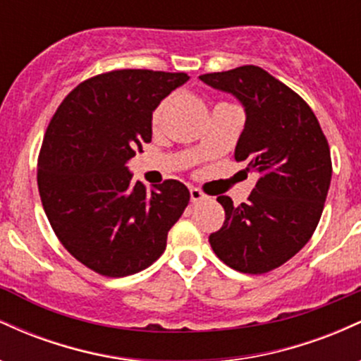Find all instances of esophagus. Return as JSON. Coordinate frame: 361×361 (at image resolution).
Segmentation results:
<instances>
[{
  "mask_svg": "<svg viewBox=\"0 0 361 361\" xmlns=\"http://www.w3.org/2000/svg\"><path fill=\"white\" fill-rule=\"evenodd\" d=\"M205 198V195L202 193V190H198V188H190V200L193 202V204H197V202H202Z\"/></svg>",
  "mask_w": 361,
  "mask_h": 361,
  "instance_id": "34e87169",
  "label": "esophagus"
}]
</instances>
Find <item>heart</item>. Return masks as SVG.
Masks as SVG:
<instances>
[{
	"mask_svg": "<svg viewBox=\"0 0 361 361\" xmlns=\"http://www.w3.org/2000/svg\"><path fill=\"white\" fill-rule=\"evenodd\" d=\"M161 114H163V106H159V109H157L156 111H154V123H159V120H161Z\"/></svg>",
	"mask_w": 361,
	"mask_h": 361,
	"instance_id": "b5f03b06",
	"label": "heart"
}]
</instances>
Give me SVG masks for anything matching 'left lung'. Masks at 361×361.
<instances>
[{"instance_id": "1", "label": "left lung", "mask_w": 361, "mask_h": 361, "mask_svg": "<svg viewBox=\"0 0 361 361\" xmlns=\"http://www.w3.org/2000/svg\"><path fill=\"white\" fill-rule=\"evenodd\" d=\"M200 81L243 105L246 122L234 157L259 175L246 204L217 198L226 221L209 243L234 270H275L307 244L321 219L333 173L327 140L307 103L258 66Z\"/></svg>"}]
</instances>
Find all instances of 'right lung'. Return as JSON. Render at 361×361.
Here are the masks:
<instances>
[{"label":"right lung","mask_w":361,"mask_h":361,"mask_svg":"<svg viewBox=\"0 0 361 361\" xmlns=\"http://www.w3.org/2000/svg\"><path fill=\"white\" fill-rule=\"evenodd\" d=\"M185 73L120 69L76 86L49 123L37 183L62 246L105 276L137 273L163 255L190 202L183 183L147 192L127 163L152 137V111Z\"/></svg>","instance_id":"add662e5"}]
</instances>
